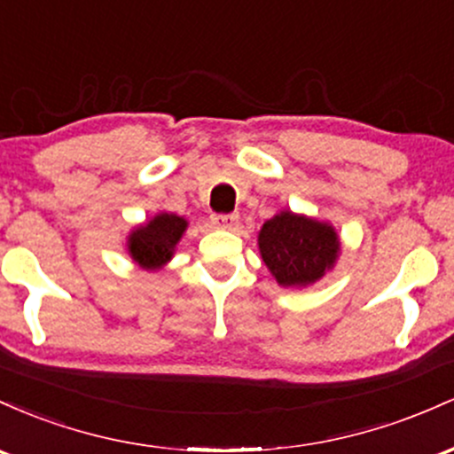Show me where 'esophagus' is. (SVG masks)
<instances>
[{
  "mask_svg": "<svg viewBox=\"0 0 454 454\" xmlns=\"http://www.w3.org/2000/svg\"><path fill=\"white\" fill-rule=\"evenodd\" d=\"M212 223L221 229H233L238 225V214H212Z\"/></svg>",
  "mask_w": 454,
  "mask_h": 454,
  "instance_id": "obj_1",
  "label": "esophagus"
}]
</instances>
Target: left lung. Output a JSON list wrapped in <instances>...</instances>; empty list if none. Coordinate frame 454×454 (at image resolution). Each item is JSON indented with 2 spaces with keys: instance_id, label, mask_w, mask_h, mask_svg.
Listing matches in <instances>:
<instances>
[{
  "instance_id": "8db88e82",
  "label": "left lung",
  "mask_w": 454,
  "mask_h": 454,
  "mask_svg": "<svg viewBox=\"0 0 454 454\" xmlns=\"http://www.w3.org/2000/svg\"><path fill=\"white\" fill-rule=\"evenodd\" d=\"M339 238L325 223L281 212L263 223L259 251L283 287H302L322 278L337 262Z\"/></svg>"
}]
</instances>
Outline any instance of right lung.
I'll list each match as a JSON object with an SVG mask.
<instances>
[{
	"mask_svg": "<svg viewBox=\"0 0 454 454\" xmlns=\"http://www.w3.org/2000/svg\"><path fill=\"white\" fill-rule=\"evenodd\" d=\"M188 223L176 214L162 212L129 238L130 257L145 270H156L171 259L173 248L184 233Z\"/></svg>",
	"mask_w": 454,
	"mask_h": 454,
	"instance_id": "1",
	"label": "right lung"
}]
</instances>
